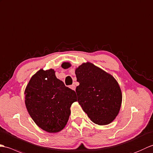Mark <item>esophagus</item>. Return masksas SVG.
I'll return each instance as SVG.
<instances>
[{"label": "esophagus", "mask_w": 153, "mask_h": 153, "mask_svg": "<svg viewBox=\"0 0 153 153\" xmlns=\"http://www.w3.org/2000/svg\"><path fill=\"white\" fill-rule=\"evenodd\" d=\"M70 88H71V89H72L73 90H75L76 86H75V85H74V84H73V85H71V86H70Z\"/></svg>", "instance_id": "1"}]
</instances>
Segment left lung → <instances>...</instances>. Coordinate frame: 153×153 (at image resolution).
<instances>
[{
  "mask_svg": "<svg viewBox=\"0 0 153 153\" xmlns=\"http://www.w3.org/2000/svg\"><path fill=\"white\" fill-rule=\"evenodd\" d=\"M71 67L62 64L63 69ZM78 102L94 123L107 125L119 113L123 94L117 80L111 74L90 62L83 63L75 69Z\"/></svg>",
  "mask_w": 153,
  "mask_h": 153,
  "instance_id": "8db88e82",
  "label": "left lung"
}]
</instances>
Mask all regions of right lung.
Masks as SVG:
<instances>
[{
	"label": "right lung",
	"instance_id": "add662e5",
	"mask_svg": "<svg viewBox=\"0 0 153 153\" xmlns=\"http://www.w3.org/2000/svg\"><path fill=\"white\" fill-rule=\"evenodd\" d=\"M53 69H43L33 74L24 91L25 103L35 124L49 133L65 127L70 108L77 101L76 92L57 79Z\"/></svg>",
	"mask_w": 153,
	"mask_h": 153
}]
</instances>
